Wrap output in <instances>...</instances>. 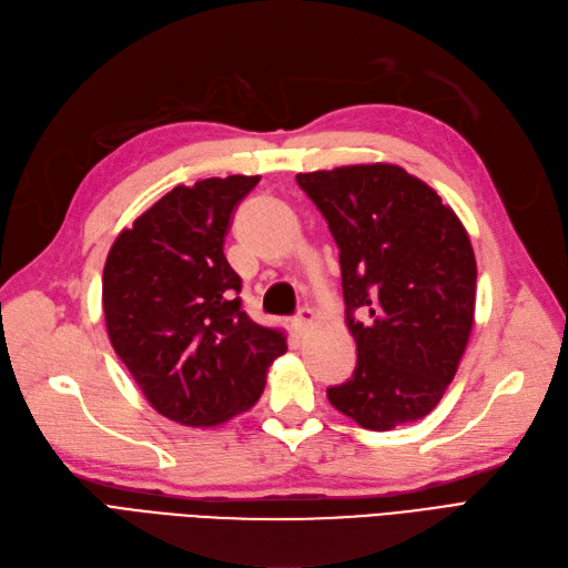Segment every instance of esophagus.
<instances>
[{
	"mask_svg": "<svg viewBox=\"0 0 568 568\" xmlns=\"http://www.w3.org/2000/svg\"><path fill=\"white\" fill-rule=\"evenodd\" d=\"M312 322H315V310L301 307L296 312V317H293V331H296L298 336H305V331L312 326Z\"/></svg>",
	"mask_w": 568,
	"mask_h": 568,
	"instance_id": "esophagus-1",
	"label": "esophagus"
}]
</instances>
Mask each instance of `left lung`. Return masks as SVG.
Returning <instances> with one entry per match:
<instances>
[{
  "instance_id": "left-lung-1",
  "label": "left lung",
  "mask_w": 568,
  "mask_h": 568,
  "mask_svg": "<svg viewBox=\"0 0 568 568\" xmlns=\"http://www.w3.org/2000/svg\"><path fill=\"white\" fill-rule=\"evenodd\" d=\"M341 248L355 374L328 387L341 414L385 433L420 420L454 381L475 322L477 263L452 206L395 164L298 173Z\"/></svg>"
}]
</instances>
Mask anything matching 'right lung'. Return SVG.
I'll return each mask as SVG.
<instances>
[{"label":"right lung","mask_w":568,"mask_h":568,"mask_svg":"<svg viewBox=\"0 0 568 568\" xmlns=\"http://www.w3.org/2000/svg\"><path fill=\"white\" fill-rule=\"evenodd\" d=\"M261 175L179 185L114 240L103 315L116 355L154 410L187 427L221 425L258 402L280 328L242 310L223 253L232 211Z\"/></svg>","instance_id":"right-lung-1"}]
</instances>
